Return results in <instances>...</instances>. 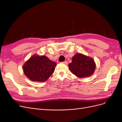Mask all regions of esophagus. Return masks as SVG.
<instances>
[{"label":"esophagus","instance_id":"34e87169","mask_svg":"<svg viewBox=\"0 0 122 122\" xmlns=\"http://www.w3.org/2000/svg\"><path fill=\"white\" fill-rule=\"evenodd\" d=\"M62 63H63V64H65V65H67V64H68V61H64V62H62Z\"/></svg>","mask_w":122,"mask_h":122}]
</instances>
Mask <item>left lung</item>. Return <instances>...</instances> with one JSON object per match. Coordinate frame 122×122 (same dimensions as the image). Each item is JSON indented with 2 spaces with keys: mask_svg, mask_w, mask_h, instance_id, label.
<instances>
[{
  "mask_svg": "<svg viewBox=\"0 0 122 122\" xmlns=\"http://www.w3.org/2000/svg\"><path fill=\"white\" fill-rule=\"evenodd\" d=\"M69 68L73 74L83 78L93 74L96 69V64L92 58L78 53L72 57V62L69 64Z\"/></svg>",
  "mask_w": 122,
  "mask_h": 122,
  "instance_id": "left-lung-1",
  "label": "left lung"
}]
</instances>
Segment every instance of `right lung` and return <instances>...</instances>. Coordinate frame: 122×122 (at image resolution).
<instances>
[{
	"label": "right lung",
	"instance_id": "1",
	"mask_svg": "<svg viewBox=\"0 0 122 122\" xmlns=\"http://www.w3.org/2000/svg\"><path fill=\"white\" fill-rule=\"evenodd\" d=\"M56 64L47 56L34 55L23 66V72L28 78L34 81L44 82L53 73Z\"/></svg>",
	"mask_w": 122,
	"mask_h": 122
}]
</instances>
